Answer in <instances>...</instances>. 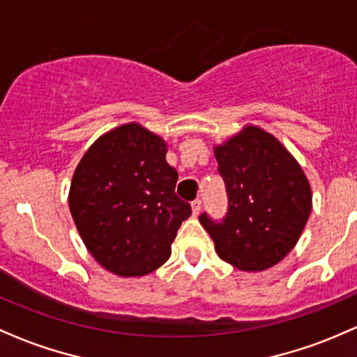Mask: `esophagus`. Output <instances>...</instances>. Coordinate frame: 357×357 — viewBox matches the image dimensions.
Segmentation results:
<instances>
[{
	"instance_id": "34e87169",
	"label": "esophagus",
	"mask_w": 357,
	"mask_h": 357,
	"mask_svg": "<svg viewBox=\"0 0 357 357\" xmlns=\"http://www.w3.org/2000/svg\"><path fill=\"white\" fill-rule=\"evenodd\" d=\"M200 209H202V200L195 199L194 202H192V212H194V215H199Z\"/></svg>"
}]
</instances>
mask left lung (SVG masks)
<instances>
[{"mask_svg":"<svg viewBox=\"0 0 357 357\" xmlns=\"http://www.w3.org/2000/svg\"><path fill=\"white\" fill-rule=\"evenodd\" d=\"M226 183L227 214L199 221L219 258L243 271L275 266L294 250L312 211V190L297 160L273 135L243 128L214 148Z\"/></svg>","mask_w":357,"mask_h":357,"instance_id":"8db88e82","label":"left lung"}]
</instances>
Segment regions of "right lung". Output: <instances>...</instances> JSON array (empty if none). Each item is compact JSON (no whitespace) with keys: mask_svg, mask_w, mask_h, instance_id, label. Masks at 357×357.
<instances>
[{"mask_svg":"<svg viewBox=\"0 0 357 357\" xmlns=\"http://www.w3.org/2000/svg\"><path fill=\"white\" fill-rule=\"evenodd\" d=\"M167 145L138 123L96 139L74 172L72 219L96 261L119 276H143L170 258L190 204L175 194Z\"/></svg>","mask_w":357,"mask_h":357,"instance_id":"right-lung-1","label":"right lung"}]
</instances>
